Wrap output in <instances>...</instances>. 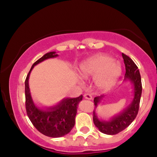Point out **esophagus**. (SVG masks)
<instances>
[{"label": "esophagus", "mask_w": 157, "mask_h": 157, "mask_svg": "<svg viewBox=\"0 0 157 157\" xmlns=\"http://www.w3.org/2000/svg\"><path fill=\"white\" fill-rule=\"evenodd\" d=\"M84 98L85 99H88V100H91L92 99V96L89 93H85L84 94Z\"/></svg>", "instance_id": "esophagus-1"}]
</instances>
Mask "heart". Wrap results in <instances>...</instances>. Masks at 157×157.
<instances>
[{"mask_svg": "<svg viewBox=\"0 0 157 157\" xmlns=\"http://www.w3.org/2000/svg\"><path fill=\"white\" fill-rule=\"evenodd\" d=\"M83 78L94 76L93 82L100 90H108L116 83L122 73V65L106 54L99 53L83 61L79 67Z\"/></svg>", "mask_w": 157, "mask_h": 157, "instance_id": "heart-1", "label": "heart"}]
</instances>
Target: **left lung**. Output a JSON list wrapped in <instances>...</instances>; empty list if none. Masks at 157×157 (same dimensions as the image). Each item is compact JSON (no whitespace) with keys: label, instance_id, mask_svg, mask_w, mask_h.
Returning a JSON list of instances; mask_svg holds the SVG:
<instances>
[{"label":"left lung","instance_id":"obj_1","mask_svg":"<svg viewBox=\"0 0 157 157\" xmlns=\"http://www.w3.org/2000/svg\"><path fill=\"white\" fill-rule=\"evenodd\" d=\"M122 58L125 65V75L124 81L130 82L133 88V98L132 101L125 109L119 114L114 115L108 120H101L98 117L96 110L93 112V122L99 131L106 135L117 134L130 125L136 119L139 109V104L142 93V83L139 69L128 56L122 53ZM104 95L95 97L94 104L97 108L104 98Z\"/></svg>","mask_w":157,"mask_h":157}]
</instances>
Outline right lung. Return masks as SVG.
<instances>
[{
  "instance_id": "1",
  "label": "right lung",
  "mask_w": 157,
  "mask_h": 157,
  "mask_svg": "<svg viewBox=\"0 0 157 157\" xmlns=\"http://www.w3.org/2000/svg\"><path fill=\"white\" fill-rule=\"evenodd\" d=\"M58 56L55 51L45 53L33 64L25 80V106L27 116L39 132L51 138L62 137L72 130L75 124L78 104L82 99V95L77 98H65L54 106L47 107H39L33 101L29 86L32 70L42 61Z\"/></svg>"
}]
</instances>
